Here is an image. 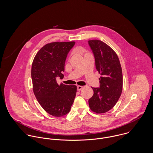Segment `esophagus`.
Listing matches in <instances>:
<instances>
[{"label": "esophagus", "mask_w": 153, "mask_h": 153, "mask_svg": "<svg viewBox=\"0 0 153 153\" xmlns=\"http://www.w3.org/2000/svg\"><path fill=\"white\" fill-rule=\"evenodd\" d=\"M82 88H83L82 86H80V85L77 86V90H78V91H81Z\"/></svg>", "instance_id": "esophagus-1"}]
</instances>
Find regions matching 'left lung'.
<instances>
[{"instance_id": "left-lung-1", "label": "left lung", "mask_w": 153, "mask_h": 153, "mask_svg": "<svg viewBox=\"0 0 153 153\" xmlns=\"http://www.w3.org/2000/svg\"><path fill=\"white\" fill-rule=\"evenodd\" d=\"M94 55L95 66L101 76L100 87L93 88V96L89 99L90 109L102 114L112 109L119 100L123 90V73L119 58L107 44L100 40L88 41Z\"/></svg>"}]
</instances>
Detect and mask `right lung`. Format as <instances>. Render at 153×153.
I'll use <instances>...</instances> for the list:
<instances>
[{"label":"right lung","instance_id":"obj_1","mask_svg":"<svg viewBox=\"0 0 153 153\" xmlns=\"http://www.w3.org/2000/svg\"><path fill=\"white\" fill-rule=\"evenodd\" d=\"M75 42H55L46 44L37 52L32 65L31 76L33 93L43 109L54 117L67 114L74 102L76 85L56 82L64 78L67 55Z\"/></svg>","mask_w":153,"mask_h":153}]
</instances>
